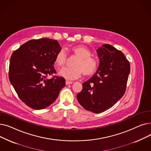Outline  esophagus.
Wrapping results in <instances>:
<instances>
[{"mask_svg": "<svg viewBox=\"0 0 151 151\" xmlns=\"http://www.w3.org/2000/svg\"><path fill=\"white\" fill-rule=\"evenodd\" d=\"M65 84H66V85L71 84H73V82H71V81H66V82H65Z\"/></svg>", "mask_w": 151, "mask_h": 151, "instance_id": "obj_1", "label": "esophagus"}]
</instances>
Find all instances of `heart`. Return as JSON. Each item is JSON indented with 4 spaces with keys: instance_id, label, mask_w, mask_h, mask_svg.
<instances>
[{
    "instance_id": "heart-1",
    "label": "heart",
    "mask_w": 151,
    "mask_h": 151,
    "mask_svg": "<svg viewBox=\"0 0 151 151\" xmlns=\"http://www.w3.org/2000/svg\"><path fill=\"white\" fill-rule=\"evenodd\" d=\"M71 56L77 59L73 63V67L65 68L60 70L59 75L67 80H72L83 75L89 76L94 75L97 71L99 64L97 60L91 56V51L83 45H76L69 50ZM67 57L64 51H59L55 55L54 63L58 67H63L65 65Z\"/></svg>"
}]
</instances>
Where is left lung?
I'll list each match as a JSON object with an SVG mask.
<instances>
[{"label": "left lung", "mask_w": 151, "mask_h": 151, "mask_svg": "<svg viewBox=\"0 0 151 151\" xmlns=\"http://www.w3.org/2000/svg\"><path fill=\"white\" fill-rule=\"evenodd\" d=\"M100 64L96 73L83 84L77 100L86 110L100 113L111 108L125 92L130 67L119 50L108 44L97 50Z\"/></svg>", "instance_id": "obj_1"}]
</instances>
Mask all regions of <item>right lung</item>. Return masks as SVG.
<instances>
[{"label":"right lung","instance_id":"add662e5","mask_svg":"<svg viewBox=\"0 0 151 151\" xmlns=\"http://www.w3.org/2000/svg\"><path fill=\"white\" fill-rule=\"evenodd\" d=\"M61 50L57 40H31L14 51L10 58L9 80L22 101L35 109H44L56 100L65 86V79L57 76L53 65Z\"/></svg>","mask_w":151,"mask_h":151}]
</instances>
